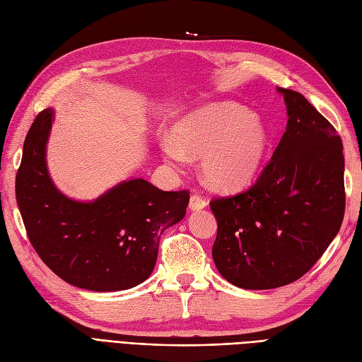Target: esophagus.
Returning <instances> with one entry per match:
<instances>
[{
    "mask_svg": "<svg viewBox=\"0 0 362 362\" xmlns=\"http://www.w3.org/2000/svg\"><path fill=\"white\" fill-rule=\"evenodd\" d=\"M189 206L190 210H202V208L206 206V199L204 198V196L194 193L190 196V202H189Z\"/></svg>",
    "mask_w": 362,
    "mask_h": 362,
    "instance_id": "1",
    "label": "esophagus"
}]
</instances>
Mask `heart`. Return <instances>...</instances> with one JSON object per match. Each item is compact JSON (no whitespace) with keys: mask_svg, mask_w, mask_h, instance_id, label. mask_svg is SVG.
Wrapping results in <instances>:
<instances>
[{"mask_svg":"<svg viewBox=\"0 0 362 362\" xmlns=\"http://www.w3.org/2000/svg\"><path fill=\"white\" fill-rule=\"evenodd\" d=\"M163 157L181 166L185 156H201L204 181L217 190L242 189L255 177L269 149L261 117L231 103H216L182 116L172 139L160 141Z\"/></svg>","mask_w":362,"mask_h":362,"instance_id":"1","label":"heart"}]
</instances>
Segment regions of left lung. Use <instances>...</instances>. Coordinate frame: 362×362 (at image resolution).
Instances as JSON below:
<instances>
[{
  "label": "left lung",
  "instance_id": "left-lung-1",
  "mask_svg": "<svg viewBox=\"0 0 362 362\" xmlns=\"http://www.w3.org/2000/svg\"><path fill=\"white\" fill-rule=\"evenodd\" d=\"M278 90L288 122L272 158L249 189L210 202L217 218L214 264L226 281L246 290L302 278L344 217L341 137L303 95Z\"/></svg>",
  "mask_w": 362,
  "mask_h": 362
}]
</instances>
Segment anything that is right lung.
Here are the masks:
<instances>
[{"instance_id": "right-lung-1", "label": "right lung", "mask_w": 362, "mask_h": 362, "mask_svg": "<svg viewBox=\"0 0 362 362\" xmlns=\"http://www.w3.org/2000/svg\"><path fill=\"white\" fill-rule=\"evenodd\" d=\"M52 110L40 112L24 141L16 201L31 246L59 278L92 291L136 287L154 270L160 237L178 223L190 192L145 180L120 182L93 202L62 194L45 163Z\"/></svg>"}]
</instances>
